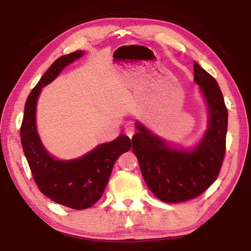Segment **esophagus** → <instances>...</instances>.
I'll return each instance as SVG.
<instances>
[{"label":"esophagus","instance_id":"esophagus-1","mask_svg":"<svg viewBox=\"0 0 251 251\" xmlns=\"http://www.w3.org/2000/svg\"><path fill=\"white\" fill-rule=\"evenodd\" d=\"M125 133H126L127 136H128L129 138H131V137H133V136H134V134H135V128H134V127H131V126L126 127Z\"/></svg>","mask_w":251,"mask_h":251}]
</instances>
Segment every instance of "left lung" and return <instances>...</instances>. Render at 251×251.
I'll list each match as a JSON object with an SVG mask.
<instances>
[{
	"label": "left lung",
	"instance_id": "8db88e82",
	"mask_svg": "<svg viewBox=\"0 0 251 251\" xmlns=\"http://www.w3.org/2000/svg\"><path fill=\"white\" fill-rule=\"evenodd\" d=\"M194 79L209 108V127L196 148L174 150L141 124L131 139L144 180L165 202L187 201L206 192L217 179L226 151L228 110L219 85L196 62Z\"/></svg>",
	"mask_w": 251,
	"mask_h": 251
}]
</instances>
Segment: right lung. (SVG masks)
Masks as SVG:
<instances>
[{"mask_svg":"<svg viewBox=\"0 0 251 251\" xmlns=\"http://www.w3.org/2000/svg\"><path fill=\"white\" fill-rule=\"evenodd\" d=\"M82 55V50L63 55L50 66L29 93L21 125L24 155L41 193L59 205L76 210L86 209L100 201L116 159L131 147L130 139L120 135L115 141L101 144L78 159L62 161L53 158L42 145L35 125L37 97L42 87L52 82L66 65Z\"/></svg>","mask_w":251,"mask_h":251,"instance_id":"add662e5","label":"right lung"}]
</instances>
